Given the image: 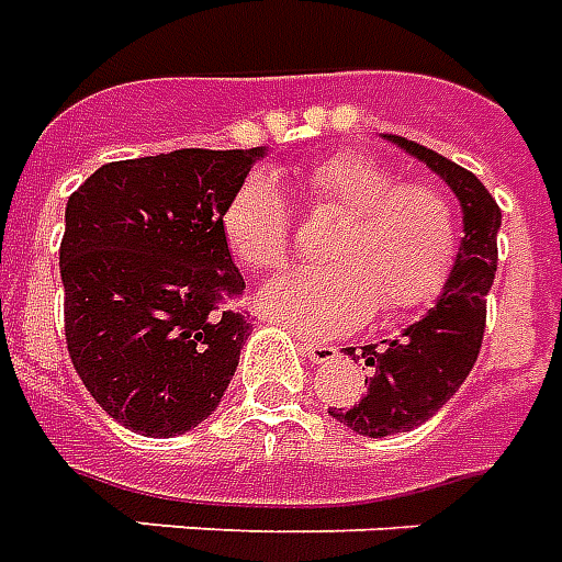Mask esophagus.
<instances>
[{
    "instance_id": "1",
    "label": "esophagus",
    "mask_w": 562,
    "mask_h": 562,
    "mask_svg": "<svg viewBox=\"0 0 562 562\" xmlns=\"http://www.w3.org/2000/svg\"><path fill=\"white\" fill-rule=\"evenodd\" d=\"M302 352H305L307 361H314V364H331V361L337 358V346L311 344V340H307V344L302 346Z\"/></svg>"
}]
</instances>
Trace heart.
I'll return each instance as SVG.
<instances>
[{"label": "heart", "mask_w": 562, "mask_h": 562, "mask_svg": "<svg viewBox=\"0 0 562 562\" xmlns=\"http://www.w3.org/2000/svg\"><path fill=\"white\" fill-rule=\"evenodd\" d=\"M314 210L340 213L323 269L286 272L260 290V307L305 337L352 331L382 305L412 314L436 302L459 255V222L445 189L400 180L373 156L340 150L302 177ZM222 234L231 255L255 272H278L293 248V206L281 186L251 175L227 201Z\"/></svg>", "instance_id": "b5f03b06"}]
</instances>
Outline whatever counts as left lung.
<instances>
[{
    "mask_svg": "<svg viewBox=\"0 0 562 562\" xmlns=\"http://www.w3.org/2000/svg\"><path fill=\"white\" fill-rule=\"evenodd\" d=\"M385 138L432 168L453 189L462 204L465 236L445 290L424 319L408 326L396 340L361 346V358L370 367L364 396L356 406H328V415L335 420L370 438L408 432L420 426L468 379L483 346L486 296L497 272L501 231V206L468 168L403 136ZM346 356L356 358V349L349 346Z\"/></svg>",
    "mask_w": 562,
    "mask_h": 562,
    "instance_id": "left-lung-1",
    "label": "left lung"
}]
</instances>
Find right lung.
<instances>
[{
	"label": "right lung",
	"instance_id": "add662e5",
	"mask_svg": "<svg viewBox=\"0 0 562 562\" xmlns=\"http://www.w3.org/2000/svg\"><path fill=\"white\" fill-rule=\"evenodd\" d=\"M263 147L121 159L67 198L58 248L65 337L82 385L138 436H183L216 412L251 323L222 216Z\"/></svg>",
	"mask_w": 562,
	"mask_h": 562
}]
</instances>
